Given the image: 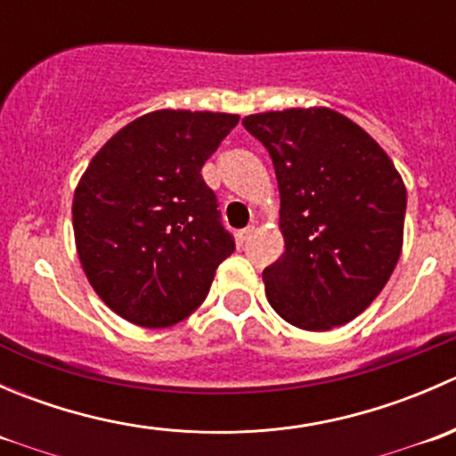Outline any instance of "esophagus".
Wrapping results in <instances>:
<instances>
[{
	"label": "esophagus",
	"instance_id": "34e87169",
	"mask_svg": "<svg viewBox=\"0 0 456 456\" xmlns=\"http://www.w3.org/2000/svg\"><path fill=\"white\" fill-rule=\"evenodd\" d=\"M254 232H256L254 227H245V229H240V232H238V242H247V240H249L251 236H254Z\"/></svg>",
	"mask_w": 456,
	"mask_h": 456
}]
</instances>
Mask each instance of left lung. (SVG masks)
<instances>
[{"mask_svg": "<svg viewBox=\"0 0 456 456\" xmlns=\"http://www.w3.org/2000/svg\"><path fill=\"white\" fill-rule=\"evenodd\" d=\"M280 187L284 254L262 271L289 324L329 330L357 317L388 282L403 240L406 187L386 151L329 108L251 114Z\"/></svg>", "mask_w": 456, "mask_h": 456, "instance_id": "1", "label": "left lung"}]
</instances>
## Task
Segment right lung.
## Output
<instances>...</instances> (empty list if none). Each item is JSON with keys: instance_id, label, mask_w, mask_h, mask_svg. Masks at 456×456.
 I'll return each instance as SVG.
<instances>
[{"instance_id": "add662e5", "label": "right lung", "mask_w": 456, "mask_h": 456, "mask_svg": "<svg viewBox=\"0 0 456 456\" xmlns=\"http://www.w3.org/2000/svg\"><path fill=\"white\" fill-rule=\"evenodd\" d=\"M236 126V114L159 110L87 165L72 202L77 251L92 289L132 324L165 329L194 314L236 249L200 174Z\"/></svg>"}]
</instances>
